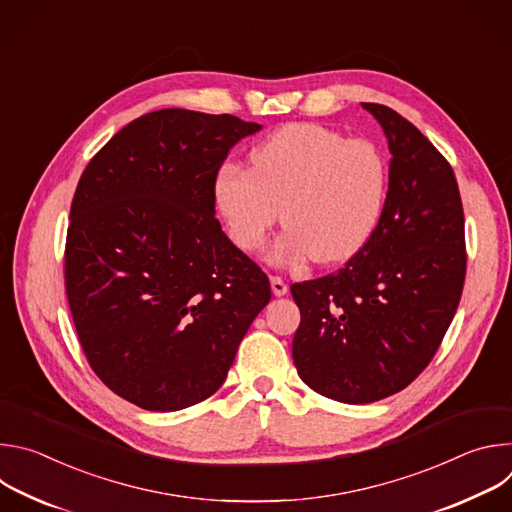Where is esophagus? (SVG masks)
<instances>
[{
  "label": "esophagus",
  "instance_id": "1",
  "mask_svg": "<svg viewBox=\"0 0 512 512\" xmlns=\"http://www.w3.org/2000/svg\"><path fill=\"white\" fill-rule=\"evenodd\" d=\"M271 291L273 296H285L287 294V283L279 275H271Z\"/></svg>",
  "mask_w": 512,
  "mask_h": 512
}]
</instances>
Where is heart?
<instances>
[{
  "instance_id": "heart-1",
  "label": "heart",
  "mask_w": 512,
  "mask_h": 512,
  "mask_svg": "<svg viewBox=\"0 0 512 512\" xmlns=\"http://www.w3.org/2000/svg\"><path fill=\"white\" fill-rule=\"evenodd\" d=\"M251 164H225L214 178L216 208L239 249H259L279 216L287 227L269 253L277 263H338L371 239L387 184L373 141L294 123L259 143Z\"/></svg>"
}]
</instances>
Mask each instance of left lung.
<instances>
[{
    "mask_svg": "<svg viewBox=\"0 0 512 512\" xmlns=\"http://www.w3.org/2000/svg\"><path fill=\"white\" fill-rule=\"evenodd\" d=\"M383 127L391 164L371 239L336 273L294 283L300 379L340 403L403 391L431 362L466 279L464 208L448 160L405 117L362 103Z\"/></svg>",
    "mask_w": 512,
    "mask_h": 512,
    "instance_id": "obj_1",
    "label": "left lung"
}]
</instances>
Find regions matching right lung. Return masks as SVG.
Wrapping results in <instances>:
<instances>
[{
	"instance_id": "1",
	"label": "right lung",
	"mask_w": 512,
	"mask_h": 512,
	"mask_svg": "<svg viewBox=\"0 0 512 512\" xmlns=\"http://www.w3.org/2000/svg\"><path fill=\"white\" fill-rule=\"evenodd\" d=\"M261 129L235 115L145 113L85 168L70 204L64 285L95 375L148 411H178L225 383L269 304L261 267L214 218V178Z\"/></svg>"
}]
</instances>
